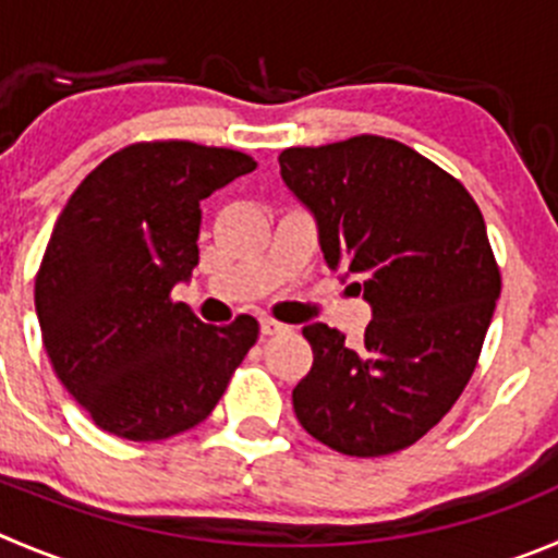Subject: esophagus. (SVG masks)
<instances>
[{
	"mask_svg": "<svg viewBox=\"0 0 558 558\" xmlns=\"http://www.w3.org/2000/svg\"><path fill=\"white\" fill-rule=\"evenodd\" d=\"M282 331H288V326H284V323H276V320H270V317H263V320H259V333H263V337H270V333H282Z\"/></svg>",
	"mask_w": 558,
	"mask_h": 558,
	"instance_id": "obj_1",
	"label": "esophagus"
}]
</instances>
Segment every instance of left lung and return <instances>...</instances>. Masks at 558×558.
<instances>
[{
    "label": "left lung",
    "mask_w": 558,
    "mask_h": 558,
    "mask_svg": "<svg viewBox=\"0 0 558 558\" xmlns=\"http://www.w3.org/2000/svg\"><path fill=\"white\" fill-rule=\"evenodd\" d=\"M279 167L328 268L373 306L355 348L326 323L304 326L315 362L295 416L342 454L400 452L447 416L480 359L501 293L485 219L460 180L384 136L288 147Z\"/></svg>",
    "instance_id": "1"
}]
</instances>
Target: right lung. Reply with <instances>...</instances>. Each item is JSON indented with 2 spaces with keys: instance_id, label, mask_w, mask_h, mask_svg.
I'll return each instance as SVG.
<instances>
[{
  "instance_id": "right-lung-1",
  "label": "right lung",
  "mask_w": 558,
  "mask_h": 558,
  "mask_svg": "<svg viewBox=\"0 0 558 558\" xmlns=\"http://www.w3.org/2000/svg\"><path fill=\"white\" fill-rule=\"evenodd\" d=\"M257 167L246 153L140 142L68 199L35 279L46 353L95 424L163 441L205 422L259 326H208L169 299L199 263V203Z\"/></svg>"
}]
</instances>
